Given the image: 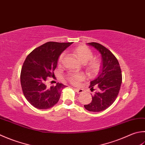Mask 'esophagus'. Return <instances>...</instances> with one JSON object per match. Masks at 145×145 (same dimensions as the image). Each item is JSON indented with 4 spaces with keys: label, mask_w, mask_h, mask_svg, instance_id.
I'll use <instances>...</instances> for the list:
<instances>
[{
    "label": "esophagus",
    "mask_w": 145,
    "mask_h": 145,
    "mask_svg": "<svg viewBox=\"0 0 145 145\" xmlns=\"http://www.w3.org/2000/svg\"><path fill=\"white\" fill-rule=\"evenodd\" d=\"M76 91L78 93H82L84 92V90L83 89H80V88H75V89Z\"/></svg>",
    "instance_id": "obj_1"
}]
</instances>
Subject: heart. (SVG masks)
<instances>
[{
    "label": "heart",
    "mask_w": 145,
    "mask_h": 145,
    "mask_svg": "<svg viewBox=\"0 0 145 145\" xmlns=\"http://www.w3.org/2000/svg\"><path fill=\"white\" fill-rule=\"evenodd\" d=\"M73 53L78 59V60L84 63L88 74L90 76H95L98 74L101 68V61L97 58H93V53L89 48L80 45L73 50ZM63 58V54L59 56L58 63H61ZM66 78L71 83L76 85L79 82L84 80L85 75L82 73L70 72L68 73Z\"/></svg>",
    "instance_id": "obj_1"
}]
</instances>
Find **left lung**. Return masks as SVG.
Listing matches in <instances>:
<instances>
[{
	"label": "left lung",
	"mask_w": 145,
	"mask_h": 145,
	"mask_svg": "<svg viewBox=\"0 0 145 145\" xmlns=\"http://www.w3.org/2000/svg\"><path fill=\"white\" fill-rule=\"evenodd\" d=\"M87 45L95 48L102 58L101 68L97 78L90 82L89 88H97L92 100L84 105L90 112H101L111 106L117 98L122 83V73L120 63L115 56L103 45L97 42H89Z\"/></svg>",
	"instance_id": "8db88e82"
}]
</instances>
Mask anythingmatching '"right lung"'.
Listing matches in <instances>:
<instances>
[{"instance_id": "obj_1", "label": "right lung", "mask_w": 145, "mask_h": 145, "mask_svg": "<svg viewBox=\"0 0 145 145\" xmlns=\"http://www.w3.org/2000/svg\"><path fill=\"white\" fill-rule=\"evenodd\" d=\"M72 42H48L29 53L22 65L21 84L24 95L29 103L39 109L51 108L58 103L65 85L56 84L46 87L48 77L53 76L61 53Z\"/></svg>"}]
</instances>
